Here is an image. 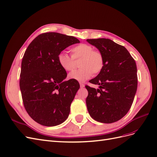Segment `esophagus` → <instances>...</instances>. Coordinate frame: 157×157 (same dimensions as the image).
<instances>
[{
    "instance_id": "1",
    "label": "esophagus",
    "mask_w": 157,
    "mask_h": 157,
    "mask_svg": "<svg viewBox=\"0 0 157 157\" xmlns=\"http://www.w3.org/2000/svg\"><path fill=\"white\" fill-rule=\"evenodd\" d=\"M80 88H84V84L83 83L80 82Z\"/></svg>"
}]
</instances>
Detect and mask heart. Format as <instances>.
Instances as JSON below:
<instances>
[{
  "label": "heart",
  "instance_id": "b5f03b06",
  "mask_svg": "<svg viewBox=\"0 0 157 157\" xmlns=\"http://www.w3.org/2000/svg\"><path fill=\"white\" fill-rule=\"evenodd\" d=\"M72 58L65 52H61L58 55L57 59L60 67L65 71H70L74 68V60L80 59V69L69 74L70 79L83 82L88 79L92 73L97 75L101 71L104 65L103 54L98 50L88 44H80L71 49Z\"/></svg>",
  "mask_w": 157,
  "mask_h": 157
}]
</instances>
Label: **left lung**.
<instances>
[{"label":"left lung","mask_w":157,"mask_h":157,"mask_svg":"<svg viewBox=\"0 0 157 157\" xmlns=\"http://www.w3.org/2000/svg\"><path fill=\"white\" fill-rule=\"evenodd\" d=\"M103 54L104 65L88 86L86 105L90 117L102 123H113L124 117L134 101L137 87L135 60L124 46L108 39H87Z\"/></svg>","instance_id":"1"}]
</instances>
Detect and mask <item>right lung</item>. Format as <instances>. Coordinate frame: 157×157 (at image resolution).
<instances>
[{
    "label": "right lung",
    "mask_w": 157,
    "mask_h": 157,
    "mask_svg": "<svg viewBox=\"0 0 157 157\" xmlns=\"http://www.w3.org/2000/svg\"><path fill=\"white\" fill-rule=\"evenodd\" d=\"M74 36L50 32L33 40L23 57L20 87L23 105L39 124L54 126L67 119L80 88L77 80L65 81L67 73L57 59L67 47L79 43Z\"/></svg>",
    "instance_id": "obj_1"
}]
</instances>
